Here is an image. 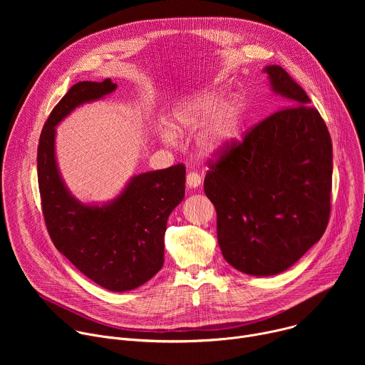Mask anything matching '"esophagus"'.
<instances>
[{
    "instance_id": "esophagus-1",
    "label": "esophagus",
    "mask_w": 365,
    "mask_h": 365,
    "mask_svg": "<svg viewBox=\"0 0 365 365\" xmlns=\"http://www.w3.org/2000/svg\"><path fill=\"white\" fill-rule=\"evenodd\" d=\"M202 183V176L199 173H195V172H190L186 178V185L187 187L190 189H197Z\"/></svg>"
}]
</instances>
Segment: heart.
Masks as SVG:
<instances>
[{
    "label": "heart",
    "mask_w": 365,
    "mask_h": 365,
    "mask_svg": "<svg viewBox=\"0 0 365 365\" xmlns=\"http://www.w3.org/2000/svg\"><path fill=\"white\" fill-rule=\"evenodd\" d=\"M245 113V103L240 96L222 99L218 91H200L187 96L176 107L172 128L159 130L165 144H175L176 133H200L196 147L203 155H217L228 148L238 137Z\"/></svg>",
    "instance_id": "b5f03b06"
}]
</instances>
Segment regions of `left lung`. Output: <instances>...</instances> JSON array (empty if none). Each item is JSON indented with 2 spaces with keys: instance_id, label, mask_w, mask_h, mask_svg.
<instances>
[{
  "instance_id": "1",
  "label": "left lung",
  "mask_w": 365,
  "mask_h": 365,
  "mask_svg": "<svg viewBox=\"0 0 365 365\" xmlns=\"http://www.w3.org/2000/svg\"><path fill=\"white\" fill-rule=\"evenodd\" d=\"M263 73L287 108L255 125L203 182L224 258L257 277L283 273L321 240L332 187V143L321 114L282 66Z\"/></svg>"
}]
</instances>
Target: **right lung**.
<instances>
[{
	"label": "right lung",
	"mask_w": 365,
	"mask_h": 365,
	"mask_svg": "<svg viewBox=\"0 0 365 365\" xmlns=\"http://www.w3.org/2000/svg\"><path fill=\"white\" fill-rule=\"evenodd\" d=\"M117 83L79 82L48 115L38 140L37 178L43 215L55 247L88 279L111 292L140 287L163 267L169 215L185 197V166L128 179L107 202L72 195L56 159V127L76 108L113 93Z\"/></svg>",
	"instance_id": "right-lung-1"
}]
</instances>
